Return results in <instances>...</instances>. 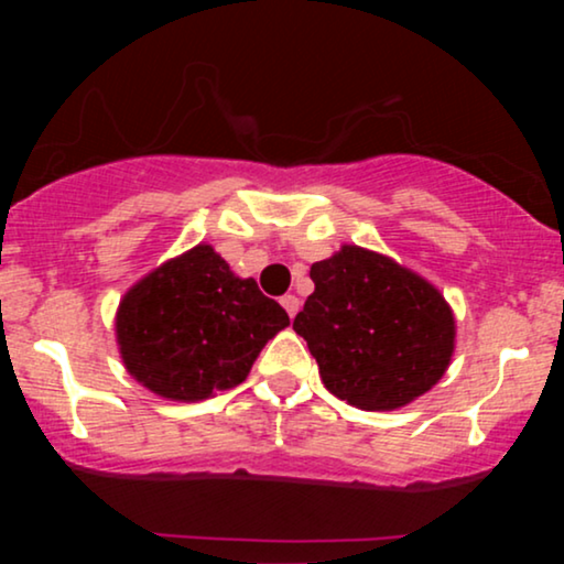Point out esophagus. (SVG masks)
<instances>
[{"mask_svg":"<svg viewBox=\"0 0 564 564\" xmlns=\"http://www.w3.org/2000/svg\"><path fill=\"white\" fill-rule=\"evenodd\" d=\"M280 303H282L284 311H288L290 318H295L297 311H300V297H295V295H284V297L280 300Z\"/></svg>","mask_w":564,"mask_h":564,"instance_id":"34e87169","label":"esophagus"}]
</instances>
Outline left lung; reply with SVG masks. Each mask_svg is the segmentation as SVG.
<instances>
[{
  "mask_svg": "<svg viewBox=\"0 0 564 564\" xmlns=\"http://www.w3.org/2000/svg\"><path fill=\"white\" fill-rule=\"evenodd\" d=\"M313 295L292 328L307 341L328 392L361 411H398L452 365V305L413 269L344 243L311 267Z\"/></svg>",
  "mask_w": 564,
  "mask_h": 564,
  "instance_id": "8db88e82",
  "label": "left lung"
}]
</instances>
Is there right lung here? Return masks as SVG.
Segmentation results:
<instances>
[{
  "mask_svg": "<svg viewBox=\"0 0 564 564\" xmlns=\"http://www.w3.org/2000/svg\"><path fill=\"white\" fill-rule=\"evenodd\" d=\"M290 326L280 303L230 272L210 243H197L141 276L115 313V341L128 375L153 395L199 403L249 377L269 338Z\"/></svg>",
  "mask_w": 564,
  "mask_h": 564,
  "instance_id": "1",
  "label": "right lung"
}]
</instances>
